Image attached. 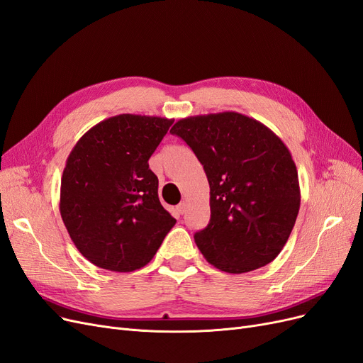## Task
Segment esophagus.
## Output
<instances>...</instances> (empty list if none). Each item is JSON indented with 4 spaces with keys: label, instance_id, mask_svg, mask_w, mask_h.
I'll return each mask as SVG.
<instances>
[{
    "label": "esophagus",
    "instance_id": "obj_1",
    "mask_svg": "<svg viewBox=\"0 0 363 363\" xmlns=\"http://www.w3.org/2000/svg\"><path fill=\"white\" fill-rule=\"evenodd\" d=\"M186 207H187V204L184 203V201H182L179 206H177V210H179V213H184V211H186Z\"/></svg>",
    "mask_w": 363,
    "mask_h": 363
}]
</instances>
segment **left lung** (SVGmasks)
Listing matches in <instances>:
<instances>
[{
    "label": "left lung",
    "instance_id": "8db88e82",
    "mask_svg": "<svg viewBox=\"0 0 363 363\" xmlns=\"http://www.w3.org/2000/svg\"><path fill=\"white\" fill-rule=\"evenodd\" d=\"M192 148L210 184V222L194 239L227 273H246L279 255L301 208L290 150L255 118L234 111L179 120L171 129Z\"/></svg>",
    "mask_w": 363,
    "mask_h": 363
}]
</instances>
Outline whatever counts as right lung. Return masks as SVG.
I'll return each mask as SVG.
<instances>
[{
  "label": "right lung",
  "mask_w": 363,
  "mask_h": 363,
  "mask_svg": "<svg viewBox=\"0 0 363 363\" xmlns=\"http://www.w3.org/2000/svg\"><path fill=\"white\" fill-rule=\"evenodd\" d=\"M172 123L120 114L97 123L72 148L61 177L60 213L72 242L94 266L121 273L144 267L176 225L148 168Z\"/></svg>",
  "instance_id": "obj_1"
}]
</instances>
